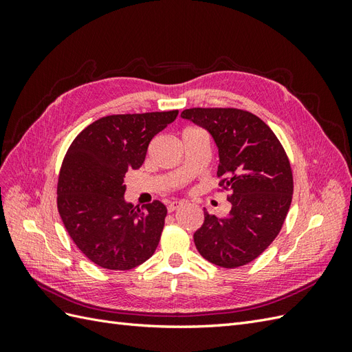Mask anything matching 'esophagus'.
I'll return each mask as SVG.
<instances>
[{"mask_svg": "<svg viewBox=\"0 0 352 352\" xmlns=\"http://www.w3.org/2000/svg\"><path fill=\"white\" fill-rule=\"evenodd\" d=\"M180 206H182V202H180V201H170V202H167V211L168 212H173Z\"/></svg>", "mask_w": 352, "mask_h": 352, "instance_id": "obj_1", "label": "esophagus"}]
</instances>
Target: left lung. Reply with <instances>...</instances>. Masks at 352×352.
I'll return each mask as SVG.
<instances>
[{
	"mask_svg": "<svg viewBox=\"0 0 352 352\" xmlns=\"http://www.w3.org/2000/svg\"><path fill=\"white\" fill-rule=\"evenodd\" d=\"M180 116L214 140L219 185L229 190L232 204L226 217L204 210V223L194 233L195 247L212 264L239 267L279 235L294 192L289 160L270 127L250 111L188 109Z\"/></svg>",
	"mask_w": 352,
	"mask_h": 352,
	"instance_id": "1",
	"label": "left lung"
}]
</instances>
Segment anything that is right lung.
<instances>
[{"instance_id":"right-lung-1","label":"right lung","mask_w":352,"mask_h":352,"mask_svg":"<svg viewBox=\"0 0 352 352\" xmlns=\"http://www.w3.org/2000/svg\"><path fill=\"white\" fill-rule=\"evenodd\" d=\"M177 110L101 117L76 136L63 160L57 206L70 238L102 269L131 270L154 254L167 208L124 199V175L145 162L148 145Z\"/></svg>"}]
</instances>
